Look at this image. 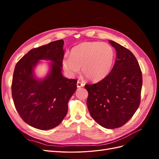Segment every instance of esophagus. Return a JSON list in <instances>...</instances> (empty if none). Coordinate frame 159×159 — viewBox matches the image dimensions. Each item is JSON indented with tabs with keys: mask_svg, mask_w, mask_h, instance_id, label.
<instances>
[{
	"mask_svg": "<svg viewBox=\"0 0 159 159\" xmlns=\"http://www.w3.org/2000/svg\"><path fill=\"white\" fill-rule=\"evenodd\" d=\"M84 85V84L83 83H81V82H80V81H78V82H77V87L81 88V87H83Z\"/></svg>",
	"mask_w": 159,
	"mask_h": 159,
	"instance_id": "obj_1",
	"label": "esophagus"
}]
</instances>
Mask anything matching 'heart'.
Listing matches in <instances>:
<instances>
[{"mask_svg": "<svg viewBox=\"0 0 159 159\" xmlns=\"http://www.w3.org/2000/svg\"><path fill=\"white\" fill-rule=\"evenodd\" d=\"M114 59L115 51L107 43L85 42L71 50L70 56L63 59L62 66L70 75L78 74L81 68L88 80L98 81L109 74Z\"/></svg>", "mask_w": 159, "mask_h": 159, "instance_id": "1", "label": "heart"}]
</instances>
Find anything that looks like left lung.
I'll return each instance as SVG.
<instances>
[{
  "mask_svg": "<svg viewBox=\"0 0 159 159\" xmlns=\"http://www.w3.org/2000/svg\"><path fill=\"white\" fill-rule=\"evenodd\" d=\"M117 52L113 69L104 79L86 84L87 105L96 123L107 129L119 128L136 112L141 102L142 72L135 56L126 48L109 40Z\"/></svg>",
  "mask_w": 159,
  "mask_h": 159,
  "instance_id": "left-lung-1",
  "label": "left lung"
}]
</instances>
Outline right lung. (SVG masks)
<instances>
[{
	"mask_svg": "<svg viewBox=\"0 0 159 159\" xmlns=\"http://www.w3.org/2000/svg\"><path fill=\"white\" fill-rule=\"evenodd\" d=\"M64 42L59 40L33 48L16 64L12 96L19 115L29 125L40 130L57 127L68 112V103L77 89V80L61 74ZM40 59L50 60L51 71L42 80L33 75Z\"/></svg>",
	"mask_w": 159,
	"mask_h": 159,
	"instance_id": "obj_1",
	"label": "right lung"
}]
</instances>
